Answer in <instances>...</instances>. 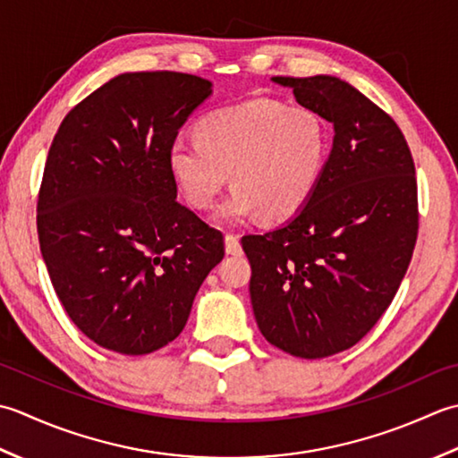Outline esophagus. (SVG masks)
<instances>
[{
	"instance_id": "esophagus-1",
	"label": "esophagus",
	"mask_w": 458,
	"mask_h": 458,
	"mask_svg": "<svg viewBox=\"0 0 458 458\" xmlns=\"http://www.w3.org/2000/svg\"><path fill=\"white\" fill-rule=\"evenodd\" d=\"M225 249H227L229 255H241L242 247H241L239 235H235V233H227V235H225Z\"/></svg>"
}]
</instances>
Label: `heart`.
Here are the masks:
<instances>
[{"instance_id":"b5f03b06","label":"heart","mask_w":458,"mask_h":458,"mask_svg":"<svg viewBox=\"0 0 458 458\" xmlns=\"http://www.w3.org/2000/svg\"><path fill=\"white\" fill-rule=\"evenodd\" d=\"M330 148V128L318 112L259 97L203 116L198 138L174 140L167 165L195 209L216 203L231 172L235 190L221 203V221L257 213L286 219L312 198Z\"/></svg>"}]
</instances>
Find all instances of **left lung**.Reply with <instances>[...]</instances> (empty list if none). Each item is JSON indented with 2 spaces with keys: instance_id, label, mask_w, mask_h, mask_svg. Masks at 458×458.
I'll list each match as a JSON object with an SVG mask.
<instances>
[{
  "instance_id": "obj_1",
  "label": "left lung",
  "mask_w": 458,
  "mask_h": 458,
  "mask_svg": "<svg viewBox=\"0 0 458 458\" xmlns=\"http://www.w3.org/2000/svg\"><path fill=\"white\" fill-rule=\"evenodd\" d=\"M273 81L334 124V144L304 208L241 239L250 304L267 342L318 360L358 344L403 281L419 231L415 164L395 120L346 81Z\"/></svg>"
}]
</instances>
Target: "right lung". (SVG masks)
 <instances>
[{
  "instance_id": "1",
  "label": "right lung",
  "mask_w": 458,
  "mask_h": 458,
  "mask_svg": "<svg viewBox=\"0 0 458 458\" xmlns=\"http://www.w3.org/2000/svg\"><path fill=\"white\" fill-rule=\"evenodd\" d=\"M211 82L124 72L61 123L37 199V233L69 318L98 346L142 356L175 340L225 255L223 233L177 199L167 152Z\"/></svg>"
}]
</instances>
